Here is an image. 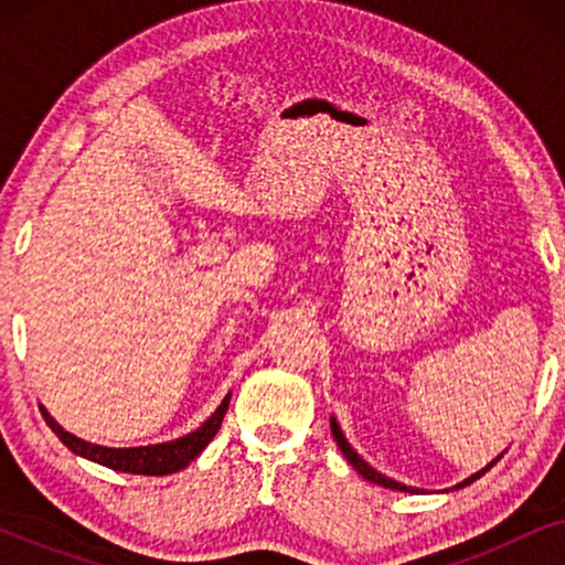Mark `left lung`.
<instances>
[{"instance_id":"8db88e82","label":"left lung","mask_w":565,"mask_h":565,"mask_svg":"<svg viewBox=\"0 0 565 565\" xmlns=\"http://www.w3.org/2000/svg\"><path fill=\"white\" fill-rule=\"evenodd\" d=\"M331 435H334V439H337V445H339V450L344 452V458H347V462H350V466L358 470V473L365 478V481H370V483H375V486H383V489H391V491H404V493H424V489H414V486H406V483H398V481H393V478H388V476H383V473H377V470L370 466L367 460H362L360 455H358V450H354V447L347 443V437H344V431H342V427H339L337 424V419L334 416H331ZM504 455V452H501ZM501 455L497 460H491L489 466L486 468H481L478 470V473H473L470 478H466V481H460L458 486H452V489H445V491H458V489H466V486H470L473 481H478V478H481L483 473H489V470L497 466V462L501 460Z\"/></svg>"}]
</instances>
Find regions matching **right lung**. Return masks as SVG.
<instances>
[{
	"mask_svg": "<svg viewBox=\"0 0 565 565\" xmlns=\"http://www.w3.org/2000/svg\"><path fill=\"white\" fill-rule=\"evenodd\" d=\"M231 393L221 401V406L207 416V419L200 424L195 431L190 435L169 439V443L159 445H143V447H105V445H92L87 439H79L72 431H66L61 424L53 419V416L41 406V414L49 427L53 429L61 443H64L68 450L79 458H87L92 462H99V466L120 470V473H136V476H169L177 473V470L188 468L192 460L198 458L200 452L205 450L207 443L215 437V431L221 429L223 416L228 412Z\"/></svg>",
	"mask_w": 565,
	"mask_h": 565,
	"instance_id": "1",
	"label": "right lung"
}]
</instances>
